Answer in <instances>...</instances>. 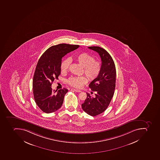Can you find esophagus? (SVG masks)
<instances>
[{"instance_id":"esophagus-1","label":"esophagus","mask_w":160,"mask_h":160,"mask_svg":"<svg viewBox=\"0 0 160 160\" xmlns=\"http://www.w3.org/2000/svg\"><path fill=\"white\" fill-rule=\"evenodd\" d=\"M71 90H72V91H75V92H81V90H79L78 89H71Z\"/></svg>"}]
</instances>
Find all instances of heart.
<instances>
[{"mask_svg": "<svg viewBox=\"0 0 160 160\" xmlns=\"http://www.w3.org/2000/svg\"><path fill=\"white\" fill-rule=\"evenodd\" d=\"M74 59L77 63L83 67V72L89 79L94 80L98 76L101 70L100 62L95 60L93 57L86 52L76 55ZM70 62L69 59L62 62L60 68L62 73H65L68 70ZM87 82V78L84 76L72 77L67 80V83L69 85L76 88H81Z\"/></svg>", "mask_w": 160, "mask_h": 160, "instance_id": "b5f03b06", "label": "heart"}]
</instances>
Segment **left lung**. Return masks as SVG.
Returning <instances> with one entry per match:
<instances>
[{"mask_svg": "<svg viewBox=\"0 0 160 160\" xmlns=\"http://www.w3.org/2000/svg\"><path fill=\"white\" fill-rule=\"evenodd\" d=\"M88 48L98 52L102 61L99 74L89 85L91 90L96 93L95 97H91L87 93V98L82 104V109L89 115L95 117L106 110L113 96L116 69L112 58L106 50L97 46Z\"/></svg>", "mask_w": 160, "mask_h": 160, "instance_id": "obj_1", "label": "left lung"}]
</instances>
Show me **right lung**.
Returning <instances> with one entry per match:
<instances>
[{"label":"right lung","instance_id":"obj_1","mask_svg":"<svg viewBox=\"0 0 160 160\" xmlns=\"http://www.w3.org/2000/svg\"><path fill=\"white\" fill-rule=\"evenodd\" d=\"M79 47L66 43L52 46L43 52L38 60L33 75L32 88L35 102L44 112H53L62 105L68 90H52V84L60 75L62 57Z\"/></svg>","mask_w":160,"mask_h":160}]
</instances>
